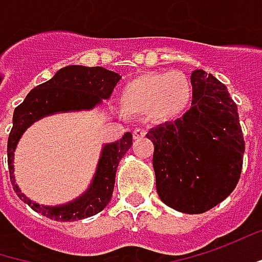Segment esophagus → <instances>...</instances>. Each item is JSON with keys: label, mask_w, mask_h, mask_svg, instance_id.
I'll return each instance as SVG.
<instances>
[{"label": "esophagus", "mask_w": 262, "mask_h": 262, "mask_svg": "<svg viewBox=\"0 0 262 262\" xmlns=\"http://www.w3.org/2000/svg\"><path fill=\"white\" fill-rule=\"evenodd\" d=\"M146 130L144 129H135L133 130V139H142V138H145Z\"/></svg>", "instance_id": "1"}]
</instances>
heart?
<instances>
[{"label":"heart","instance_id":"obj_1","mask_svg":"<svg viewBox=\"0 0 262 262\" xmlns=\"http://www.w3.org/2000/svg\"><path fill=\"white\" fill-rule=\"evenodd\" d=\"M191 80L173 71H154L132 78L120 93L121 108L135 116L152 114L160 121H173L191 108Z\"/></svg>","mask_w":262,"mask_h":262}]
</instances>
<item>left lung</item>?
Returning a JSON list of instances; mask_svg holds the SVG:
<instances>
[{
	"label": "left lung",
	"mask_w": 262,
	"mask_h": 262,
	"mask_svg": "<svg viewBox=\"0 0 262 262\" xmlns=\"http://www.w3.org/2000/svg\"><path fill=\"white\" fill-rule=\"evenodd\" d=\"M194 100L173 123L146 133L154 144L156 188L163 203L184 213H203L236 188L245 152L237 105L212 74H191Z\"/></svg>",
	"instance_id": "obj_1"
}]
</instances>
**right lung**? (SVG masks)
Wrapping results in <instances>:
<instances>
[{
    "label": "right lung",
    "instance_id": "add662e5",
    "mask_svg": "<svg viewBox=\"0 0 262 262\" xmlns=\"http://www.w3.org/2000/svg\"><path fill=\"white\" fill-rule=\"evenodd\" d=\"M120 78L121 77L117 72L102 67H65L57 71L52 80L32 89L24 102L16 106L13 114V127L7 142L10 181L20 200L35 212L56 221H75L99 213L110 203L114 191L118 163L132 146V133L129 132L124 133L120 141L103 145L99 164L89 190L74 202L54 208L34 203L20 192L13 175V159L20 136L34 121L54 113L92 110L99 105L102 99H108L111 96Z\"/></svg>",
    "mask_w": 262,
    "mask_h": 262
}]
</instances>
